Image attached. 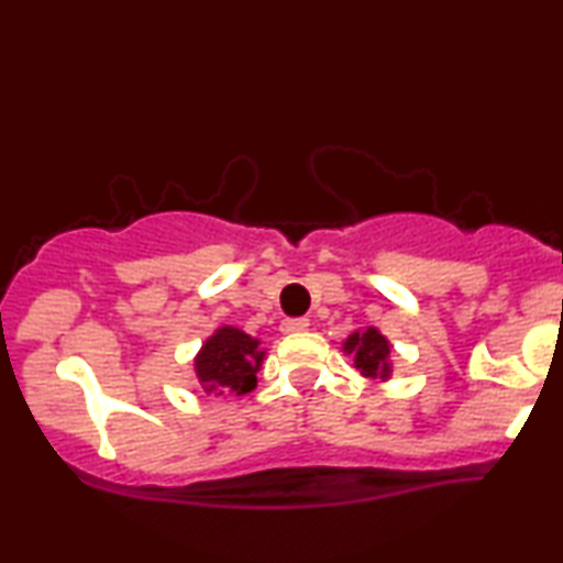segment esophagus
<instances>
[{
    "label": "esophagus",
    "mask_w": 563,
    "mask_h": 563,
    "mask_svg": "<svg viewBox=\"0 0 563 563\" xmlns=\"http://www.w3.org/2000/svg\"><path fill=\"white\" fill-rule=\"evenodd\" d=\"M308 328H310L308 318H295V320H283L280 332L283 335H295V332H305Z\"/></svg>",
    "instance_id": "1"
}]
</instances>
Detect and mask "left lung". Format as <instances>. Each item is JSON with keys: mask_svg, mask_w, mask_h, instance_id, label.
Returning <instances> with one entry per match:
<instances>
[{"mask_svg": "<svg viewBox=\"0 0 563 563\" xmlns=\"http://www.w3.org/2000/svg\"><path fill=\"white\" fill-rule=\"evenodd\" d=\"M342 352L352 357L360 375L377 379V383L393 379V342L379 332V328L367 325L352 330L342 340Z\"/></svg>", "mask_w": 563, "mask_h": 563, "instance_id": "1", "label": "left lung"}]
</instances>
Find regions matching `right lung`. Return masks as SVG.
Returning a JSON list of instances; mask_svg holds the SVG:
<instances>
[{
    "mask_svg": "<svg viewBox=\"0 0 563 563\" xmlns=\"http://www.w3.org/2000/svg\"><path fill=\"white\" fill-rule=\"evenodd\" d=\"M258 338L235 325L216 328L194 357V373L206 395L241 397L253 393L265 360Z\"/></svg>",
    "mask_w": 563,
    "mask_h": 563,
    "instance_id": "right-lung-1",
    "label": "right lung"
}]
</instances>
